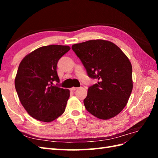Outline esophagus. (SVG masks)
Masks as SVG:
<instances>
[{
    "label": "esophagus",
    "mask_w": 158,
    "mask_h": 158,
    "mask_svg": "<svg viewBox=\"0 0 158 158\" xmlns=\"http://www.w3.org/2000/svg\"><path fill=\"white\" fill-rule=\"evenodd\" d=\"M78 89V88H75V87H73V88H71L70 89V91H75V90H76V89Z\"/></svg>",
    "instance_id": "esophagus-1"
}]
</instances>
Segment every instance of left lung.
I'll return each mask as SVG.
<instances>
[{
    "label": "left lung",
    "instance_id": "8db88e82",
    "mask_svg": "<svg viewBox=\"0 0 158 158\" xmlns=\"http://www.w3.org/2000/svg\"><path fill=\"white\" fill-rule=\"evenodd\" d=\"M72 49L92 79L83 100L88 112L101 119H109L122 111L133 88L132 68L127 57L113 43L90 40L72 46Z\"/></svg>",
    "mask_w": 158,
    "mask_h": 158
}]
</instances>
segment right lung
<instances>
[{
    "label": "right lung",
    "instance_id": "obj_1",
    "mask_svg": "<svg viewBox=\"0 0 158 158\" xmlns=\"http://www.w3.org/2000/svg\"><path fill=\"white\" fill-rule=\"evenodd\" d=\"M70 49L66 45L43 46L20 62L15 79V89L23 108L33 118L50 122L64 112L69 89L53 83H60L57 64Z\"/></svg>",
    "mask_w": 158,
    "mask_h": 158
}]
</instances>
